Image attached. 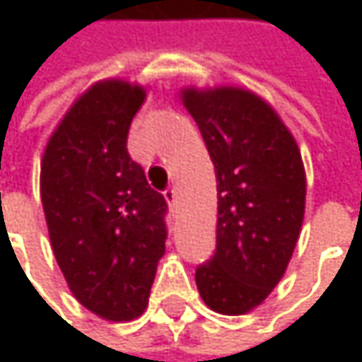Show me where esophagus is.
Wrapping results in <instances>:
<instances>
[{"label":"esophagus","mask_w":362,"mask_h":362,"mask_svg":"<svg viewBox=\"0 0 362 362\" xmlns=\"http://www.w3.org/2000/svg\"><path fill=\"white\" fill-rule=\"evenodd\" d=\"M163 197H165L168 205H170L172 209H176V205H178V192H176V188H168V190L163 192Z\"/></svg>","instance_id":"1"}]
</instances>
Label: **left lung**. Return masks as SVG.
Listing matches in <instances>:
<instances>
[{
  "label": "left lung",
  "mask_w": 362,
  "mask_h": 362,
  "mask_svg": "<svg viewBox=\"0 0 362 362\" xmlns=\"http://www.w3.org/2000/svg\"><path fill=\"white\" fill-rule=\"evenodd\" d=\"M216 170V253L197 272L203 302L245 315L283 279L296 250L306 174L300 148L274 109L241 88L182 90Z\"/></svg>",
  "instance_id": "1"
}]
</instances>
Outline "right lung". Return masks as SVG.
<instances>
[{"label":"right lung","instance_id":"add662e5","mask_svg":"<svg viewBox=\"0 0 362 362\" xmlns=\"http://www.w3.org/2000/svg\"><path fill=\"white\" fill-rule=\"evenodd\" d=\"M146 90L94 83L66 110L41 159L49 243L69 289L94 315L125 323L146 310L165 253V197L127 153Z\"/></svg>","mask_w":362,"mask_h":362}]
</instances>
